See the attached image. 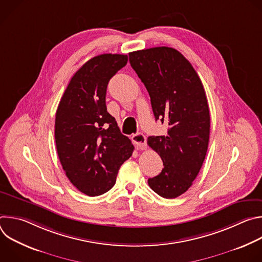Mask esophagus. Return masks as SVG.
<instances>
[{
    "label": "esophagus",
    "instance_id": "obj_1",
    "mask_svg": "<svg viewBox=\"0 0 262 262\" xmlns=\"http://www.w3.org/2000/svg\"><path fill=\"white\" fill-rule=\"evenodd\" d=\"M132 139H133V142L138 150H144V149H146L147 144H146V137L144 134L138 133V134L134 135Z\"/></svg>",
    "mask_w": 262,
    "mask_h": 262
}]
</instances>
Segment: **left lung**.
<instances>
[{
  "instance_id": "1",
  "label": "left lung",
  "mask_w": 262,
  "mask_h": 262,
  "mask_svg": "<svg viewBox=\"0 0 262 262\" xmlns=\"http://www.w3.org/2000/svg\"><path fill=\"white\" fill-rule=\"evenodd\" d=\"M128 56L150 96L156 120L169 126L166 136L148 138V145L164 164L148 184L163 198H176L190 189L207 151L210 117L202 82L175 49L159 47Z\"/></svg>"
}]
</instances>
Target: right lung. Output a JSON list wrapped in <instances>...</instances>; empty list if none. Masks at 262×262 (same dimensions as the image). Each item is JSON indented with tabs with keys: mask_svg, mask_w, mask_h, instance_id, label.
<instances>
[{
	"mask_svg": "<svg viewBox=\"0 0 262 262\" xmlns=\"http://www.w3.org/2000/svg\"><path fill=\"white\" fill-rule=\"evenodd\" d=\"M127 63L126 55L103 54L71 78L56 112L55 140L60 163L76 188L94 197L113 188L120 166L134 151L108 114V81Z\"/></svg>",
	"mask_w": 262,
	"mask_h": 262,
	"instance_id": "right-lung-1",
	"label": "right lung"
}]
</instances>
